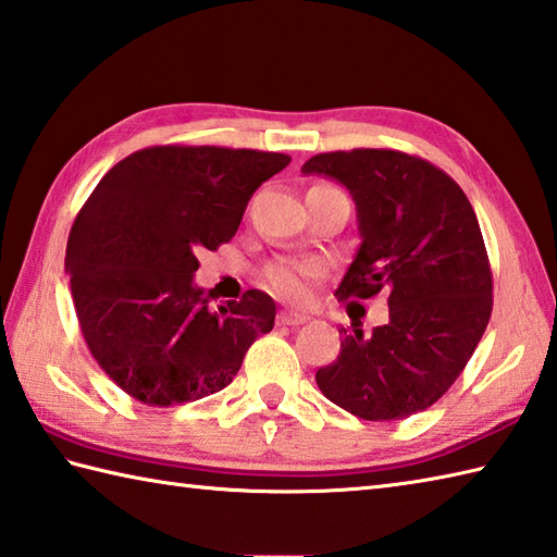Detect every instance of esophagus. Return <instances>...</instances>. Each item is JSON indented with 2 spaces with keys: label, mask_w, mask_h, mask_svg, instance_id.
Masks as SVG:
<instances>
[{
  "label": "esophagus",
  "mask_w": 557,
  "mask_h": 557,
  "mask_svg": "<svg viewBox=\"0 0 557 557\" xmlns=\"http://www.w3.org/2000/svg\"><path fill=\"white\" fill-rule=\"evenodd\" d=\"M309 315L307 313H297V311H280L277 313V323L280 325H301L307 323Z\"/></svg>",
  "instance_id": "1"
}]
</instances>
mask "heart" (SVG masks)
Listing matches in <instances>:
<instances>
[{"instance_id": "heart-1", "label": "heart", "mask_w": 557, "mask_h": 557, "mask_svg": "<svg viewBox=\"0 0 557 557\" xmlns=\"http://www.w3.org/2000/svg\"><path fill=\"white\" fill-rule=\"evenodd\" d=\"M311 265L301 263H270L263 270V282L265 287L272 289L280 297L299 301L309 294V280L313 277Z\"/></svg>"}]
</instances>
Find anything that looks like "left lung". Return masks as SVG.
Listing matches in <instances>:
<instances>
[{"label":"left lung","mask_w":557,"mask_h":557,"mask_svg":"<svg viewBox=\"0 0 557 557\" xmlns=\"http://www.w3.org/2000/svg\"><path fill=\"white\" fill-rule=\"evenodd\" d=\"M304 173L350 190L362 244L337 299L388 294V321L341 329V355L315 372L323 396L372 422L430 408L454 384L493 313L481 226L451 176L396 149L315 154Z\"/></svg>","instance_id":"obj_1"}]
</instances>
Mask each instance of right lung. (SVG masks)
I'll return each mask as SVG.
<instances>
[{"mask_svg":"<svg viewBox=\"0 0 557 557\" xmlns=\"http://www.w3.org/2000/svg\"><path fill=\"white\" fill-rule=\"evenodd\" d=\"M287 163L277 151L147 147L84 202L64 270L84 341L127 396L159 408L212 396L272 331L265 292L212 311L193 275L200 250L232 242L250 195Z\"/></svg>","mask_w":557,"mask_h":557,"instance_id":"obj_1","label":"right lung"}]
</instances>
